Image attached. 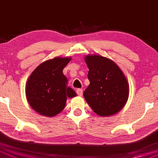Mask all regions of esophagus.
I'll use <instances>...</instances> for the list:
<instances>
[{"label": "esophagus", "instance_id": "1", "mask_svg": "<svg viewBox=\"0 0 158 158\" xmlns=\"http://www.w3.org/2000/svg\"><path fill=\"white\" fill-rule=\"evenodd\" d=\"M76 93H77V94L78 96H82L83 90H82V89H77V90H76Z\"/></svg>", "mask_w": 158, "mask_h": 158}]
</instances>
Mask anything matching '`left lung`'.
<instances>
[{
    "label": "left lung",
    "mask_w": 158,
    "mask_h": 158,
    "mask_svg": "<svg viewBox=\"0 0 158 158\" xmlns=\"http://www.w3.org/2000/svg\"><path fill=\"white\" fill-rule=\"evenodd\" d=\"M90 85L84 97L97 114L114 115L123 108L128 97V84L124 74L115 62L100 55H87Z\"/></svg>",
    "instance_id": "8db88e82"
}]
</instances>
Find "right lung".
<instances>
[{
    "instance_id": "add662e5",
    "label": "right lung",
    "mask_w": 158,
    "mask_h": 158,
    "mask_svg": "<svg viewBox=\"0 0 158 158\" xmlns=\"http://www.w3.org/2000/svg\"><path fill=\"white\" fill-rule=\"evenodd\" d=\"M71 59L56 57L32 71L26 85V94L35 112L45 116H55L64 110L67 97L77 95L68 87V78L62 72Z\"/></svg>"
}]
</instances>
